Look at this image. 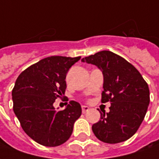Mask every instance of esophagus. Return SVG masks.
<instances>
[{"label": "esophagus", "instance_id": "obj_1", "mask_svg": "<svg viewBox=\"0 0 159 159\" xmlns=\"http://www.w3.org/2000/svg\"><path fill=\"white\" fill-rule=\"evenodd\" d=\"M82 110H83V113H86L87 111L89 110V107L88 106H82Z\"/></svg>", "mask_w": 159, "mask_h": 159}]
</instances>
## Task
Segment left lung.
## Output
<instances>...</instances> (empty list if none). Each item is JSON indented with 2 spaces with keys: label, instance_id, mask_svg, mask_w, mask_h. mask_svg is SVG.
Instances as JSON below:
<instances>
[{
  "label": "left lung",
  "instance_id": "8db88e82",
  "mask_svg": "<svg viewBox=\"0 0 159 159\" xmlns=\"http://www.w3.org/2000/svg\"><path fill=\"white\" fill-rule=\"evenodd\" d=\"M82 62L97 66L103 75L102 102L110 101V111L101 113L92 126L101 141L116 144L126 141L139 129L150 102V91L141 74L126 59L109 51L86 57Z\"/></svg>",
  "mask_w": 159,
  "mask_h": 159
}]
</instances>
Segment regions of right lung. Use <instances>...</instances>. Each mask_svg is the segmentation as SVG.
<instances>
[{
    "label": "right lung",
    "mask_w": 159,
    "mask_h": 159,
    "mask_svg": "<svg viewBox=\"0 0 159 159\" xmlns=\"http://www.w3.org/2000/svg\"><path fill=\"white\" fill-rule=\"evenodd\" d=\"M81 57L52 56L31 65L18 76L12 91L14 112L22 129L34 141L57 146L68 140L82 114L79 103L70 101L56 111L55 100L64 95L66 74Z\"/></svg>",
    "instance_id": "obj_1"
}]
</instances>
